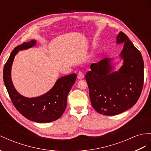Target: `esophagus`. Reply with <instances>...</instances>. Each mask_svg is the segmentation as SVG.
Segmentation results:
<instances>
[{
	"instance_id": "34e87169",
	"label": "esophagus",
	"mask_w": 151,
	"mask_h": 151,
	"mask_svg": "<svg viewBox=\"0 0 151 151\" xmlns=\"http://www.w3.org/2000/svg\"><path fill=\"white\" fill-rule=\"evenodd\" d=\"M77 77H78V78L81 80V79H83V77H84V75H83V73L82 71H80L78 73V75H77Z\"/></svg>"
}]
</instances>
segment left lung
<instances>
[{"mask_svg":"<svg viewBox=\"0 0 151 151\" xmlns=\"http://www.w3.org/2000/svg\"><path fill=\"white\" fill-rule=\"evenodd\" d=\"M117 43H124L121 53L123 65L111 72V59L91 65L86 75L92 107L105 115H117L132 107L144 86V64L140 52L126 34L120 32Z\"/></svg>","mask_w":151,"mask_h":151,"instance_id":"1","label":"left lung"}]
</instances>
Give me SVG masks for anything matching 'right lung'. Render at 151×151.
<instances>
[{
  "label": "right lung",
  "mask_w": 151,
  "mask_h": 151,
  "mask_svg": "<svg viewBox=\"0 0 151 151\" xmlns=\"http://www.w3.org/2000/svg\"><path fill=\"white\" fill-rule=\"evenodd\" d=\"M36 43L35 40H31L14 48L4 67V82L11 101L23 116L34 122H50L59 119L64 112L68 95L76 81V74L61 77L51 90L39 97L29 98L19 94L13 86L11 77L14 58L19 50L31 48Z\"/></svg>",
  "instance_id": "add662e5"
}]
</instances>
